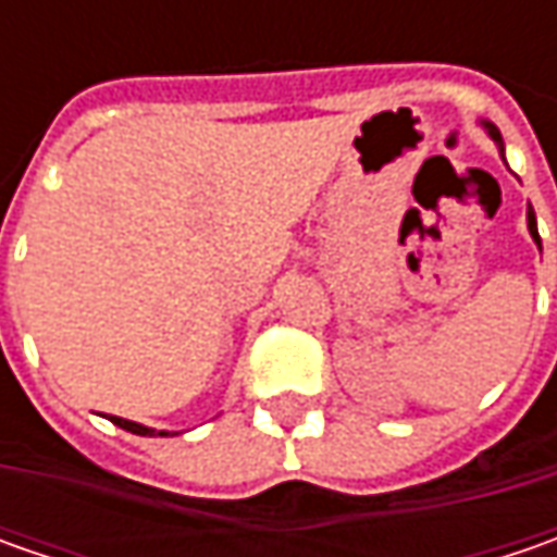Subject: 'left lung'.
Segmentation results:
<instances>
[{"mask_svg":"<svg viewBox=\"0 0 557 557\" xmlns=\"http://www.w3.org/2000/svg\"><path fill=\"white\" fill-rule=\"evenodd\" d=\"M486 129H490V136H493V139L503 141V136H499V129H496V126H490V123H486ZM527 225H530V235H533V242L540 245V232H536V216H533V207L527 210Z\"/></svg>","mask_w":557,"mask_h":557,"instance_id":"left-lung-1","label":"left lung"}]
</instances>
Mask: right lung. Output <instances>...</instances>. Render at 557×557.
Returning <instances> with one entry per match:
<instances>
[{"mask_svg": "<svg viewBox=\"0 0 557 557\" xmlns=\"http://www.w3.org/2000/svg\"><path fill=\"white\" fill-rule=\"evenodd\" d=\"M111 421L123 428V431H129V434H139V437H166L163 431H151V428H145V424H136V421H126V418L111 416Z\"/></svg>", "mask_w": 557, "mask_h": 557, "instance_id": "1", "label": "right lung"}]
</instances>
